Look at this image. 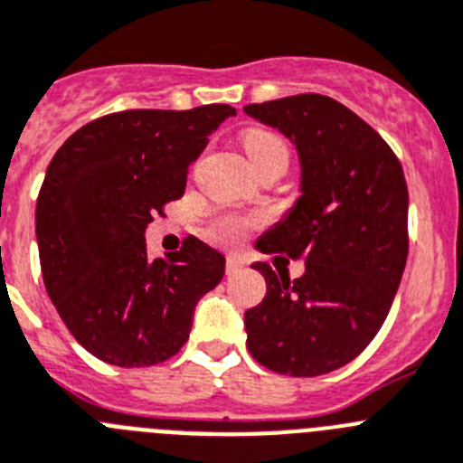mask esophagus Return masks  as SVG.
<instances>
[{
  "label": "esophagus",
  "mask_w": 463,
  "mask_h": 463,
  "mask_svg": "<svg viewBox=\"0 0 463 463\" xmlns=\"http://www.w3.org/2000/svg\"><path fill=\"white\" fill-rule=\"evenodd\" d=\"M241 269H244V260H241L240 256H235V253L226 256V274H228V277H232V274H240Z\"/></svg>",
  "instance_id": "obj_1"
}]
</instances>
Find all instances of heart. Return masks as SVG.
I'll return each instance as SVG.
<instances>
[{
    "mask_svg": "<svg viewBox=\"0 0 463 463\" xmlns=\"http://www.w3.org/2000/svg\"><path fill=\"white\" fill-rule=\"evenodd\" d=\"M241 145H244V152L251 159L253 168H260V165L269 164V161H283L288 165V145L286 140L279 136V133L269 131V128H249L244 136H241ZM260 223V216H241V214H219L214 216L207 226V235L210 240L219 241V244H237L247 237V232L253 226Z\"/></svg>",
    "mask_w": 463,
    "mask_h": 463,
    "instance_id": "b5f03b06",
    "label": "heart"
}]
</instances>
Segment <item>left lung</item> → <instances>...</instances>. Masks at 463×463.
<instances>
[{
  "label": "left lung",
  "mask_w": 463,
  "mask_h": 463,
  "mask_svg": "<svg viewBox=\"0 0 463 463\" xmlns=\"http://www.w3.org/2000/svg\"><path fill=\"white\" fill-rule=\"evenodd\" d=\"M302 161V198L262 235V253L304 260L290 279L253 268L268 293L244 314L253 360L283 376H323L355 360L392 307L408 258V186L392 147L344 103L298 94L249 103Z\"/></svg>",
  "instance_id": "obj_1"
}]
</instances>
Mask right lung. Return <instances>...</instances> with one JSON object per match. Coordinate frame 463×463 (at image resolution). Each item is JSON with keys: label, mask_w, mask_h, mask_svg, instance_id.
<instances>
[{"label": "right lung", "mask_w": 463, "mask_h": 463, "mask_svg": "<svg viewBox=\"0 0 463 463\" xmlns=\"http://www.w3.org/2000/svg\"><path fill=\"white\" fill-rule=\"evenodd\" d=\"M235 108L110 112L52 156L36 201L45 290L78 344L124 369L180 353L226 258L198 237L147 258L145 228L184 194L191 161Z\"/></svg>", "instance_id": "obj_1"}]
</instances>
